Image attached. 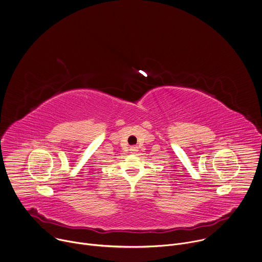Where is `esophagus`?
I'll return each mask as SVG.
<instances>
[{"instance_id":"34e87169","label":"esophagus","mask_w":262,"mask_h":262,"mask_svg":"<svg viewBox=\"0 0 262 262\" xmlns=\"http://www.w3.org/2000/svg\"><path fill=\"white\" fill-rule=\"evenodd\" d=\"M129 151H130V152H133V153H134V152H136V151H137V147H134V146H133V147H130Z\"/></svg>"}]
</instances>
